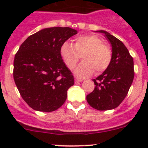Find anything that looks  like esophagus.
Wrapping results in <instances>:
<instances>
[{
    "label": "esophagus",
    "instance_id": "obj_1",
    "mask_svg": "<svg viewBox=\"0 0 148 148\" xmlns=\"http://www.w3.org/2000/svg\"><path fill=\"white\" fill-rule=\"evenodd\" d=\"M75 82H83V80H82V79H80V78H75Z\"/></svg>",
    "mask_w": 148,
    "mask_h": 148
}]
</instances>
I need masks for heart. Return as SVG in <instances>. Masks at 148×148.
<instances>
[{"label": "heart", "mask_w": 148, "mask_h": 148, "mask_svg": "<svg viewBox=\"0 0 148 148\" xmlns=\"http://www.w3.org/2000/svg\"><path fill=\"white\" fill-rule=\"evenodd\" d=\"M60 53L65 64L70 70L75 68L80 56H82L84 61L75 70V75L79 78L90 76L95 70L97 73L104 71L112 59L111 49L104 44L103 39L96 35L78 36L74 45L66 41L61 45Z\"/></svg>", "instance_id": "1"}]
</instances>
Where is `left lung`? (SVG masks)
I'll use <instances>...</instances> for the list:
<instances>
[{"instance_id":"8db88e82","label":"left lung","mask_w":148,"mask_h":148,"mask_svg":"<svg viewBox=\"0 0 148 148\" xmlns=\"http://www.w3.org/2000/svg\"><path fill=\"white\" fill-rule=\"evenodd\" d=\"M112 47V59L105 70L93 79L95 89L87 95V101L98 110L117 108L126 97L134 78L133 59L125 44L104 30H99Z\"/></svg>"}]
</instances>
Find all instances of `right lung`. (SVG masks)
<instances>
[{
    "label": "right lung",
    "mask_w": 148,
    "mask_h": 148,
    "mask_svg": "<svg viewBox=\"0 0 148 148\" xmlns=\"http://www.w3.org/2000/svg\"><path fill=\"white\" fill-rule=\"evenodd\" d=\"M77 32L70 27L43 29L29 36L15 54V83L23 100L35 110L53 112L65 102L74 78L60 49Z\"/></svg>",
    "instance_id": "1"
}]
</instances>
